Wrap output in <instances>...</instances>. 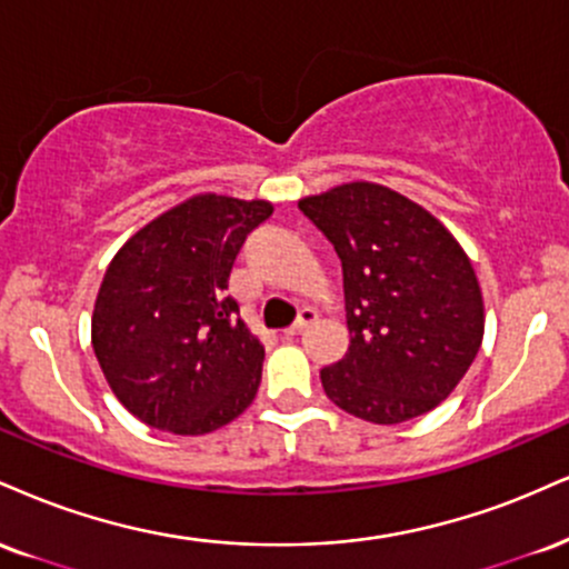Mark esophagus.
Instances as JSON below:
<instances>
[{"label":"esophagus","instance_id":"obj_1","mask_svg":"<svg viewBox=\"0 0 569 569\" xmlns=\"http://www.w3.org/2000/svg\"><path fill=\"white\" fill-rule=\"evenodd\" d=\"M315 320H318V312L310 310V307H305V310L297 315V320H293V326L286 328V337H297V333H302L307 326L315 323Z\"/></svg>","mask_w":569,"mask_h":569}]
</instances>
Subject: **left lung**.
Wrapping results in <instances>:
<instances>
[{
	"mask_svg": "<svg viewBox=\"0 0 569 569\" xmlns=\"http://www.w3.org/2000/svg\"><path fill=\"white\" fill-rule=\"evenodd\" d=\"M331 241L345 276L350 350L320 371L326 395L371 423L429 413L482 345L475 267L419 203L385 184L350 182L299 201Z\"/></svg>",
	"mask_w": 569,
	"mask_h": 569,
	"instance_id": "8db88e82",
	"label": "left lung"
}]
</instances>
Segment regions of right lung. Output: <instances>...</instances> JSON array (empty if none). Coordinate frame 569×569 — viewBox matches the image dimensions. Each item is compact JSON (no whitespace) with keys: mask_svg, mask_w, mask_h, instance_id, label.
I'll return each mask as SVG.
<instances>
[{"mask_svg":"<svg viewBox=\"0 0 569 569\" xmlns=\"http://www.w3.org/2000/svg\"><path fill=\"white\" fill-rule=\"evenodd\" d=\"M272 207L196 196L121 246L92 312V347L113 395L148 427L207 435L243 413L264 347L238 318L228 278Z\"/></svg>","mask_w":569,"mask_h":569,"instance_id":"right-lung-1","label":"right lung"}]
</instances>
